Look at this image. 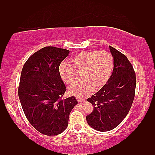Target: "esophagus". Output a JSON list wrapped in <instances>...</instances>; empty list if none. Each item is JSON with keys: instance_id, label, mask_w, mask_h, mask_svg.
I'll return each instance as SVG.
<instances>
[{"instance_id": "esophagus-1", "label": "esophagus", "mask_w": 155, "mask_h": 155, "mask_svg": "<svg viewBox=\"0 0 155 155\" xmlns=\"http://www.w3.org/2000/svg\"><path fill=\"white\" fill-rule=\"evenodd\" d=\"M77 101L79 102H84V101H85V99L84 98H79V97H78L77 98Z\"/></svg>"}]
</instances>
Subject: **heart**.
Returning <instances> with one entry per match:
<instances>
[{"mask_svg": "<svg viewBox=\"0 0 155 155\" xmlns=\"http://www.w3.org/2000/svg\"><path fill=\"white\" fill-rule=\"evenodd\" d=\"M113 58L108 51L84 50L71 58V64L61 61L58 67L59 77L64 83L75 81L76 72L81 71V82L70 86L68 92L74 96L84 98L106 85L113 69Z\"/></svg>", "mask_w": 155, "mask_h": 155, "instance_id": "b5f03b06", "label": "heart"}]
</instances>
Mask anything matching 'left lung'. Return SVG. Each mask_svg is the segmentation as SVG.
Returning <instances> with one entry per match:
<instances>
[{"label":"left lung","mask_w":155,"mask_h":155,"mask_svg":"<svg viewBox=\"0 0 155 155\" xmlns=\"http://www.w3.org/2000/svg\"><path fill=\"white\" fill-rule=\"evenodd\" d=\"M114 59L110 79L104 88L87 99L94 107L86 116L88 124L98 131H109L116 127L126 117L135 95L136 75L127 57L109 46Z\"/></svg>","instance_id":"8db88e82"}]
</instances>
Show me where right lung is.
Instances as JSON below:
<instances>
[{"label": "right lung", "instance_id": "obj_1", "mask_svg": "<svg viewBox=\"0 0 155 155\" xmlns=\"http://www.w3.org/2000/svg\"><path fill=\"white\" fill-rule=\"evenodd\" d=\"M69 50L45 47L29 57L22 67L18 96L31 125L45 135H57L68 126L69 117L78 104L74 96L63 99L67 90L58 73Z\"/></svg>", "mask_w": 155, "mask_h": 155}]
</instances>
